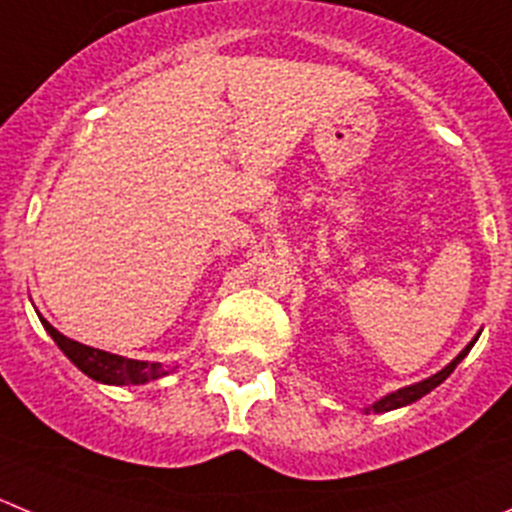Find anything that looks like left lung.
<instances>
[{"instance_id":"8db88e82","label":"left lung","mask_w":512,"mask_h":512,"mask_svg":"<svg viewBox=\"0 0 512 512\" xmlns=\"http://www.w3.org/2000/svg\"><path fill=\"white\" fill-rule=\"evenodd\" d=\"M478 337H480V332L475 334V337H472V342L467 344L465 349H462L460 354H457L455 359H452L450 364H447V367H442L440 372L437 374H432V377H427V379H422V382H415V384H410V387H402V389H394V392H389V394H384V397H379L377 402H372V405L369 407H364V412H374V415H382V412H389V410H399V407H407V405H412V402H417V399H422L425 397V394H430L432 389L435 387H440L442 382H445L447 377H450L452 372H455V367L457 364L462 362V359L467 357V352H470L472 347H475V342H478Z\"/></svg>"}]
</instances>
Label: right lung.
I'll return each instance as SVG.
<instances>
[{"label": "right lung", "mask_w": 512, "mask_h": 512, "mask_svg": "<svg viewBox=\"0 0 512 512\" xmlns=\"http://www.w3.org/2000/svg\"><path fill=\"white\" fill-rule=\"evenodd\" d=\"M42 326L47 329L52 339H55L57 347L62 349L67 359L80 369L82 374H87L90 379L100 384H115V387H125V384H148L155 382L160 377H168L175 369L173 364H160V362H143V359H128L120 357V354L102 352V349L87 347V344L75 342V339H67L65 334H60L55 326L47 319H42Z\"/></svg>", "instance_id": "obj_1"}]
</instances>
